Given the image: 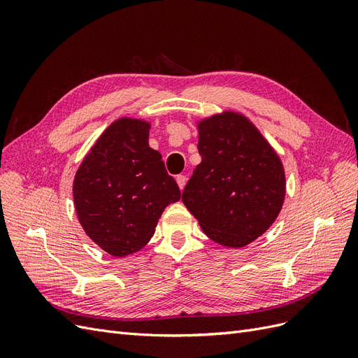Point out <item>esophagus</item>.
Wrapping results in <instances>:
<instances>
[{
	"instance_id": "obj_1",
	"label": "esophagus",
	"mask_w": 358,
	"mask_h": 358,
	"mask_svg": "<svg viewBox=\"0 0 358 358\" xmlns=\"http://www.w3.org/2000/svg\"><path fill=\"white\" fill-rule=\"evenodd\" d=\"M176 182H178V185H179V188H180V191L185 188V183H187V178L183 176V175H179V176H176Z\"/></svg>"
}]
</instances>
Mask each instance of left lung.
Instances as JSON below:
<instances>
[{"mask_svg":"<svg viewBox=\"0 0 358 358\" xmlns=\"http://www.w3.org/2000/svg\"><path fill=\"white\" fill-rule=\"evenodd\" d=\"M197 128L201 162L182 201L209 239L243 248L266 233L282 209V161L242 113L213 115Z\"/></svg>","mask_w":358,"mask_h":358,"instance_id":"left-lung-1","label":"left lung"}]
</instances>
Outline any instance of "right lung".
I'll return each mask as SVG.
<instances>
[{"mask_svg":"<svg viewBox=\"0 0 358 358\" xmlns=\"http://www.w3.org/2000/svg\"><path fill=\"white\" fill-rule=\"evenodd\" d=\"M150 124L121 117L90 149L73 182L74 208L91 241L107 254L140 251L155 233L161 213L180 189L149 146Z\"/></svg>","mask_w":358,"mask_h":358,"instance_id":"add662e5","label":"right lung"}]
</instances>
